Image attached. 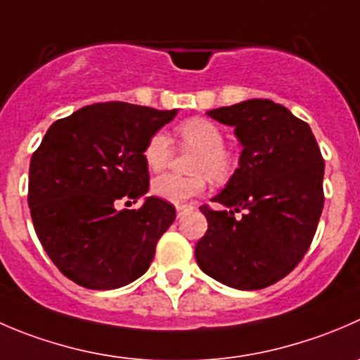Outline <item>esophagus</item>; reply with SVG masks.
Returning <instances> with one entry per match:
<instances>
[{
    "label": "esophagus",
    "mask_w": 360,
    "mask_h": 360,
    "mask_svg": "<svg viewBox=\"0 0 360 360\" xmlns=\"http://www.w3.org/2000/svg\"><path fill=\"white\" fill-rule=\"evenodd\" d=\"M191 205H188V204H181V205H176V211H177V218H181V216L184 214V212H188V211H191Z\"/></svg>",
    "instance_id": "34e87169"
}]
</instances>
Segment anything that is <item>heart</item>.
<instances>
[{"mask_svg": "<svg viewBox=\"0 0 360 360\" xmlns=\"http://www.w3.org/2000/svg\"><path fill=\"white\" fill-rule=\"evenodd\" d=\"M177 135L186 148L197 149V155L191 163L195 176L183 177L176 174H163L151 184V190L156 197L174 204L198 197L207 184L205 176L211 177L214 183H223L229 179L233 169L232 155L223 148L225 135L216 123L205 117H191L177 127ZM170 156H172L170 139L163 131L153 134L142 151L146 165L158 172L169 165Z\"/></svg>", "mask_w": 360, "mask_h": 360, "instance_id": "b5f03b06", "label": "heart"}]
</instances>
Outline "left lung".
I'll use <instances>...</instances> for the list:
<instances>
[{
	"instance_id": "left-lung-1",
	"label": "left lung",
	"mask_w": 360,
	"mask_h": 360,
	"mask_svg": "<svg viewBox=\"0 0 360 360\" xmlns=\"http://www.w3.org/2000/svg\"><path fill=\"white\" fill-rule=\"evenodd\" d=\"M233 127L239 169L202 205L207 232L195 246L198 267L237 290H260L302 260L323 209V158L308 123L273 100L209 110Z\"/></svg>"
}]
</instances>
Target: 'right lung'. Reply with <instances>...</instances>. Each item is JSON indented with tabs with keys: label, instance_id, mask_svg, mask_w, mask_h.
I'll list each match as a JSON object with an SVG mask.
<instances>
[{
	"label": "right lung",
	"instance_id": "1",
	"mask_svg": "<svg viewBox=\"0 0 360 360\" xmlns=\"http://www.w3.org/2000/svg\"><path fill=\"white\" fill-rule=\"evenodd\" d=\"M176 114L105 102L51 124L31 156L27 204L45 253L68 280L110 290L149 269L176 207L158 197H146L139 209L117 211L116 204L148 193L142 151Z\"/></svg>",
	"mask_w": 360,
	"mask_h": 360
}]
</instances>
